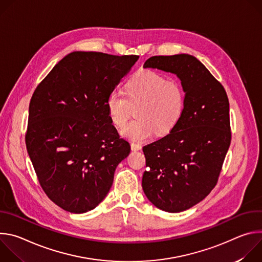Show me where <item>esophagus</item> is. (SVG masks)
I'll list each match as a JSON object with an SVG mask.
<instances>
[{
  "label": "esophagus",
  "instance_id": "1",
  "mask_svg": "<svg viewBox=\"0 0 262 262\" xmlns=\"http://www.w3.org/2000/svg\"><path fill=\"white\" fill-rule=\"evenodd\" d=\"M130 148H132L133 151H139V150H141V149H142V146H141L140 144L132 143V144H130Z\"/></svg>",
  "mask_w": 262,
  "mask_h": 262
}]
</instances>
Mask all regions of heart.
I'll return each instance as SVG.
<instances>
[{
	"instance_id": "b5f03b06",
	"label": "heart",
	"mask_w": 262,
	"mask_h": 262,
	"mask_svg": "<svg viewBox=\"0 0 262 262\" xmlns=\"http://www.w3.org/2000/svg\"><path fill=\"white\" fill-rule=\"evenodd\" d=\"M141 103L139 118L122 128L124 138L140 142L150 137L169 133L179 121L185 106L183 86L174 80L168 81L164 74L144 69L136 72L126 84V93L113 90L105 100L107 114L117 127L126 123L131 103Z\"/></svg>"
}]
</instances>
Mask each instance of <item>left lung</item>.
Returning <instances> with one entry per match:
<instances>
[{
  "label": "left lung",
  "instance_id": "8db88e82",
  "mask_svg": "<svg viewBox=\"0 0 262 262\" xmlns=\"http://www.w3.org/2000/svg\"><path fill=\"white\" fill-rule=\"evenodd\" d=\"M143 67L176 74L185 91L179 121L167 136L143 147L146 197L164 211L180 212L202 201L217 182L231 142L229 100L194 56H155Z\"/></svg>",
  "mask_w": 262,
  "mask_h": 262
}]
</instances>
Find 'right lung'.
<instances>
[{
    "label": "right lung",
    "mask_w": 262,
    "mask_h": 262,
    "mask_svg": "<svg viewBox=\"0 0 262 262\" xmlns=\"http://www.w3.org/2000/svg\"><path fill=\"white\" fill-rule=\"evenodd\" d=\"M138 59L72 52L32 95L27 150L42 190L66 211L95 208L130 152L129 143L112 124L105 100Z\"/></svg>",
    "instance_id": "right-lung-1"
}]
</instances>
